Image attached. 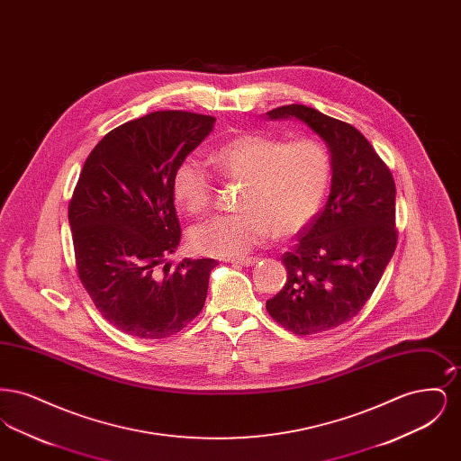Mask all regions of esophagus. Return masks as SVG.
Wrapping results in <instances>:
<instances>
[{
	"label": "esophagus",
	"mask_w": 461,
	"mask_h": 461,
	"mask_svg": "<svg viewBox=\"0 0 461 461\" xmlns=\"http://www.w3.org/2000/svg\"><path fill=\"white\" fill-rule=\"evenodd\" d=\"M259 261V258H240V259H230L228 263L231 264H240V266H252V264H256Z\"/></svg>",
	"instance_id": "obj_1"
}]
</instances>
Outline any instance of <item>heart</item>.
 Wrapping results in <instances>:
<instances>
[{"instance_id": "1", "label": "heart", "mask_w": 461, "mask_h": 461, "mask_svg": "<svg viewBox=\"0 0 461 461\" xmlns=\"http://www.w3.org/2000/svg\"><path fill=\"white\" fill-rule=\"evenodd\" d=\"M211 162L228 179L241 181L237 212L198 224L192 245L198 254L235 259L249 254L271 233H299L321 209L329 194L333 158L314 138L285 141L263 132H243L218 145ZM212 176L197 158H185L173 175V195L188 214L212 203Z\"/></svg>"}]
</instances>
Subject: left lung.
Wrapping results in <instances>:
<instances>
[{
    "label": "left lung",
    "mask_w": 461,
    "mask_h": 461,
    "mask_svg": "<svg viewBox=\"0 0 461 461\" xmlns=\"http://www.w3.org/2000/svg\"><path fill=\"white\" fill-rule=\"evenodd\" d=\"M266 115L303 121L333 158L327 205L282 256L285 286L266 303L284 329L297 335L327 331L363 309L394 254V177L370 141L348 122L295 104Z\"/></svg>",
    "instance_id": "obj_1"
}]
</instances>
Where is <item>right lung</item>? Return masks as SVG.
<instances>
[{"instance_id": "obj_1", "label": "right lung", "mask_w": 461, "mask_h": 461, "mask_svg": "<svg viewBox=\"0 0 461 461\" xmlns=\"http://www.w3.org/2000/svg\"><path fill=\"white\" fill-rule=\"evenodd\" d=\"M214 117L160 110L107 132L68 202L76 267L102 316L138 339H166L202 311L214 259L171 267L181 228L173 175Z\"/></svg>"}]
</instances>
